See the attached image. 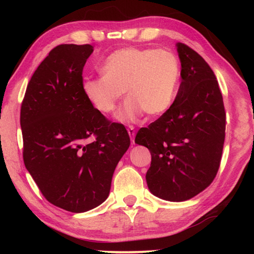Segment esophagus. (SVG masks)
Returning a JSON list of instances; mask_svg holds the SVG:
<instances>
[{
    "instance_id": "esophagus-1",
    "label": "esophagus",
    "mask_w": 254,
    "mask_h": 254,
    "mask_svg": "<svg viewBox=\"0 0 254 254\" xmlns=\"http://www.w3.org/2000/svg\"><path fill=\"white\" fill-rule=\"evenodd\" d=\"M127 133L128 135H130V138H131V142L134 144V137H135V130H134V127L133 126H130L127 128Z\"/></svg>"
}]
</instances>
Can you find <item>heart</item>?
<instances>
[{
	"instance_id": "b5f03b06",
	"label": "heart",
	"mask_w": 254,
	"mask_h": 254,
	"mask_svg": "<svg viewBox=\"0 0 254 254\" xmlns=\"http://www.w3.org/2000/svg\"><path fill=\"white\" fill-rule=\"evenodd\" d=\"M99 72L101 77L84 82L86 98L96 110L111 115L126 90L127 99L119 119L133 122L144 112L157 116L169 109L180 80V63L168 50L127 47L112 52Z\"/></svg>"
}]
</instances>
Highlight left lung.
<instances>
[{"label":"left lung","mask_w":254,"mask_h":254,"mask_svg":"<svg viewBox=\"0 0 254 254\" xmlns=\"http://www.w3.org/2000/svg\"><path fill=\"white\" fill-rule=\"evenodd\" d=\"M181 84L174 104L135 143L147 147L152 163L146 172L149 191L166 201L182 202L213 182L222 160L226 112L213 69L197 52L177 44Z\"/></svg>","instance_id":"left-lung-1"}]
</instances>
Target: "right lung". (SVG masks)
Here are the masks:
<instances>
[{"label": "right lung", "mask_w": 254, "mask_h": 254, "mask_svg": "<svg viewBox=\"0 0 254 254\" xmlns=\"http://www.w3.org/2000/svg\"><path fill=\"white\" fill-rule=\"evenodd\" d=\"M94 47L60 45L27 85L20 108L23 158L47 201L87 212L109 195L116 167L130 146L124 126L96 110L83 90Z\"/></svg>", "instance_id": "right-lung-1"}]
</instances>
